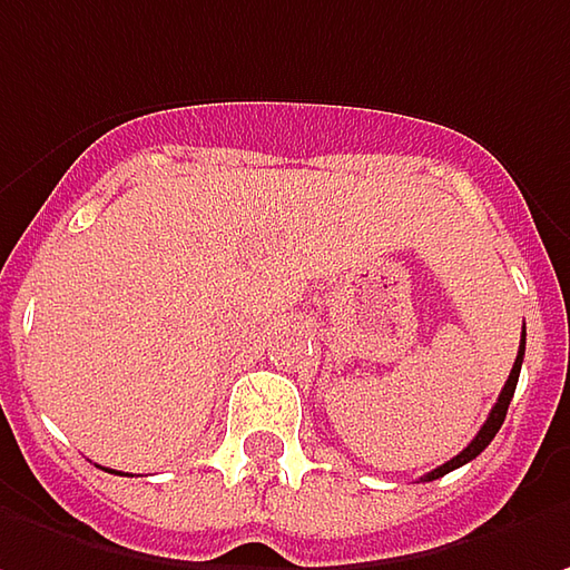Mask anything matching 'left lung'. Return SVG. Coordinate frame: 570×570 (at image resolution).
I'll return each mask as SVG.
<instances>
[{"label": "left lung", "mask_w": 570, "mask_h": 570, "mask_svg": "<svg viewBox=\"0 0 570 570\" xmlns=\"http://www.w3.org/2000/svg\"><path fill=\"white\" fill-rule=\"evenodd\" d=\"M523 344H527V334L520 337V350H518V360H514V368H511V375H508V382H504V387H501L499 394V403L492 406V413H489V420L482 422V429L476 432V439L463 448L458 458H451L448 463H442L439 470H432L429 476H422V480H439V476H444V473H451V470H458V466H463V463H470L480 451H485V444L495 439V432L501 429V422H504V413H508V403H511V397H514V387H518V375H520V363H523Z\"/></svg>", "instance_id": "1"}]
</instances>
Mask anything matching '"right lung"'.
<instances>
[{
  "label": "right lung",
  "mask_w": 570,
  "mask_h": 570,
  "mask_svg": "<svg viewBox=\"0 0 570 570\" xmlns=\"http://www.w3.org/2000/svg\"><path fill=\"white\" fill-rule=\"evenodd\" d=\"M109 473H116V470H109Z\"/></svg>",
  "instance_id": "1"
}]
</instances>
